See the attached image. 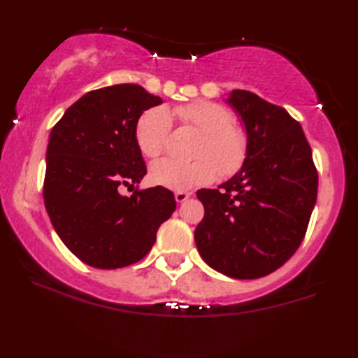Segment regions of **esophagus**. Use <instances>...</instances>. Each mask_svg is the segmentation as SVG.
Returning a JSON list of instances; mask_svg holds the SVG:
<instances>
[{"label":"esophagus","mask_w":358,"mask_h":358,"mask_svg":"<svg viewBox=\"0 0 358 358\" xmlns=\"http://www.w3.org/2000/svg\"><path fill=\"white\" fill-rule=\"evenodd\" d=\"M191 197V192H185V191H180V192H175V201L178 203L187 201V199Z\"/></svg>","instance_id":"esophagus-1"}]
</instances>
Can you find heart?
Listing matches in <instances>:
<instances>
[{"label":"heart","instance_id":"obj_1","mask_svg":"<svg viewBox=\"0 0 358 358\" xmlns=\"http://www.w3.org/2000/svg\"><path fill=\"white\" fill-rule=\"evenodd\" d=\"M172 115L186 128L201 132L194 162L162 159L151 166L150 178L155 185L171 191H191L208 185L217 177H234L245 166L250 153V134L245 126L235 123L229 107L211 101H196L175 106ZM172 132V120L166 108H150L138 118L136 142L143 156L157 157L164 153Z\"/></svg>","mask_w":358,"mask_h":358}]
</instances>
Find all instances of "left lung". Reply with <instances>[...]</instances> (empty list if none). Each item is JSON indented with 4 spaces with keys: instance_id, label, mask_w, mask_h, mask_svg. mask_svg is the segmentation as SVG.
Masks as SVG:
<instances>
[{
    "instance_id": "obj_1",
    "label": "left lung",
    "mask_w": 358,
    "mask_h": 358,
    "mask_svg": "<svg viewBox=\"0 0 358 358\" xmlns=\"http://www.w3.org/2000/svg\"><path fill=\"white\" fill-rule=\"evenodd\" d=\"M229 102L250 134L241 171L217 189L197 191L205 215L194 232L211 268L256 280L280 268L299 250L317 199V169L300 123L286 108L246 90Z\"/></svg>"
}]
</instances>
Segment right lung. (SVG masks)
Instances as JSON below:
<instances>
[{"instance_id":"add662e5","label":"right lung","mask_w":358,"mask_h":358,"mask_svg":"<svg viewBox=\"0 0 358 358\" xmlns=\"http://www.w3.org/2000/svg\"><path fill=\"white\" fill-rule=\"evenodd\" d=\"M141 85L120 83L82 96L53 126L47 147L44 202L58 237L82 262L112 270L150 252L177 208L156 186L121 196L147 173L136 142L141 115L159 106Z\"/></svg>"}]
</instances>
